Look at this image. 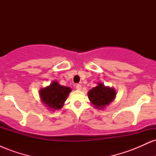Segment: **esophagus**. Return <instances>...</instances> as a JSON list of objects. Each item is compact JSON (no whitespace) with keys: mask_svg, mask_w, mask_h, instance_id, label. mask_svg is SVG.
Here are the masks:
<instances>
[{"mask_svg":"<svg viewBox=\"0 0 156 156\" xmlns=\"http://www.w3.org/2000/svg\"><path fill=\"white\" fill-rule=\"evenodd\" d=\"M76 87L78 90H80V89H81V85H80V84H77Z\"/></svg>","mask_w":156,"mask_h":156,"instance_id":"1","label":"esophagus"}]
</instances>
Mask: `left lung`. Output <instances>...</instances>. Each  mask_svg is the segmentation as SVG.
<instances>
[{
	"mask_svg": "<svg viewBox=\"0 0 156 156\" xmlns=\"http://www.w3.org/2000/svg\"><path fill=\"white\" fill-rule=\"evenodd\" d=\"M88 98L94 108L103 109L115 99L117 92L112 87H105L103 83H98L88 92Z\"/></svg>",
	"mask_w": 156,
	"mask_h": 156,
	"instance_id": "obj_1",
	"label": "left lung"
}]
</instances>
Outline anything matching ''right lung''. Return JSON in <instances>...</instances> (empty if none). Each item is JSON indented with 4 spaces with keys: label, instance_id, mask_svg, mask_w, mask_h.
<instances>
[{
    "label": "right lung",
    "instance_id": "right-lung-1",
    "mask_svg": "<svg viewBox=\"0 0 156 156\" xmlns=\"http://www.w3.org/2000/svg\"><path fill=\"white\" fill-rule=\"evenodd\" d=\"M72 91L70 87L60 85L53 80L49 86L39 89V97L41 102L49 110H59L63 107L68 94Z\"/></svg>",
    "mask_w": 156,
    "mask_h": 156
}]
</instances>
